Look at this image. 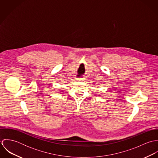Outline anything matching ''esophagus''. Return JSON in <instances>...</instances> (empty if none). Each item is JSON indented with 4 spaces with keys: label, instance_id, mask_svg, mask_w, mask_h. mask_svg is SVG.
<instances>
[{
    "label": "esophagus",
    "instance_id": "1",
    "mask_svg": "<svg viewBox=\"0 0 158 158\" xmlns=\"http://www.w3.org/2000/svg\"><path fill=\"white\" fill-rule=\"evenodd\" d=\"M78 80H80V81H83V80H84V79L83 78H78Z\"/></svg>",
    "mask_w": 158,
    "mask_h": 158
}]
</instances>
